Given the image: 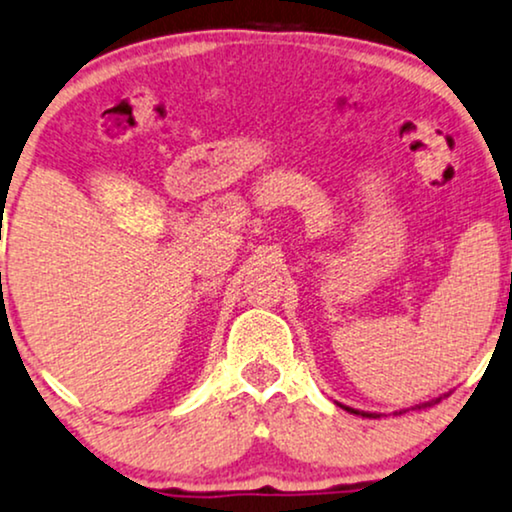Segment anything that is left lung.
I'll return each mask as SVG.
<instances>
[{
  "label": "left lung",
  "mask_w": 512,
  "mask_h": 512,
  "mask_svg": "<svg viewBox=\"0 0 512 512\" xmlns=\"http://www.w3.org/2000/svg\"><path fill=\"white\" fill-rule=\"evenodd\" d=\"M444 396H446V394H444ZM439 401H441V396H439V399H432V401H425V403H415V406H410V408H406V410H420V408L434 406V403H439ZM339 406H342V403H339ZM342 408L349 410V413L363 415V418H380V413H363V410H356V408H349V406H342ZM406 410H394V415H401V413H406Z\"/></svg>",
  "instance_id": "left-lung-1"
}]
</instances>
